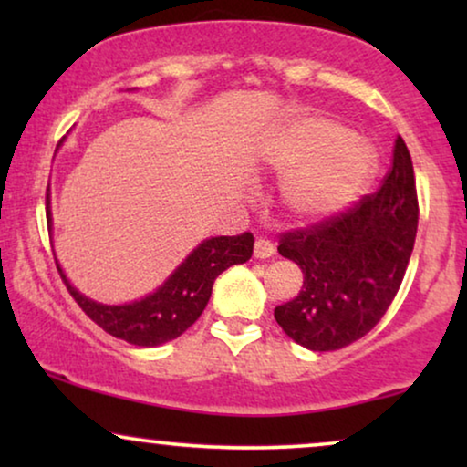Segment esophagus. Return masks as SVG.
Instances as JSON below:
<instances>
[{
  "mask_svg": "<svg viewBox=\"0 0 467 467\" xmlns=\"http://www.w3.org/2000/svg\"><path fill=\"white\" fill-rule=\"evenodd\" d=\"M274 253H276V248H274L270 240L257 238V242H254V257L257 259H267V257H272Z\"/></svg>",
  "mask_w": 467,
  "mask_h": 467,
  "instance_id": "esophagus-1",
  "label": "esophagus"
}]
</instances>
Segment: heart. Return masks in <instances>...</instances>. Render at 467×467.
<instances>
[{"label":"heart","instance_id":"heart-1","mask_svg":"<svg viewBox=\"0 0 467 467\" xmlns=\"http://www.w3.org/2000/svg\"><path fill=\"white\" fill-rule=\"evenodd\" d=\"M264 159L267 168L289 176L285 202L306 221L325 219L348 206L374 168L372 149L323 117L293 120L272 140Z\"/></svg>","mask_w":467,"mask_h":467}]
</instances>
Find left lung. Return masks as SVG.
Returning <instances> with one entry per match:
<instances>
[{"mask_svg":"<svg viewBox=\"0 0 467 467\" xmlns=\"http://www.w3.org/2000/svg\"><path fill=\"white\" fill-rule=\"evenodd\" d=\"M419 227L410 152L401 136L380 189L359 203L280 234L278 253L299 265L302 289L274 318L310 350H337L376 327L398 296Z\"/></svg>","mask_w":467,"mask_h":467,"instance_id":"obj_1","label":"left lung"}]
</instances>
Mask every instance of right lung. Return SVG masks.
I'll use <instances>...</instances> for the list:
<instances>
[{"mask_svg": "<svg viewBox=\"0 0 467 467\" xmlns=\"http://www.w3.org/2000/svg\"><path fill=\"white\" fill-rule=\"evenodd\" d=\"M253 234L221 235L202 242L184 264L165 280L161 289L140 302L104 306L80 296L59 270L69 296L106 334L136 347H159L184 334L206 308L213 285L221 272L244 264L253 254Z\"/></svg>", "mask_w": 467, "mask_h": 467, "instance_id": "right-lung-1", "label": "right lung"}]
</instances>
